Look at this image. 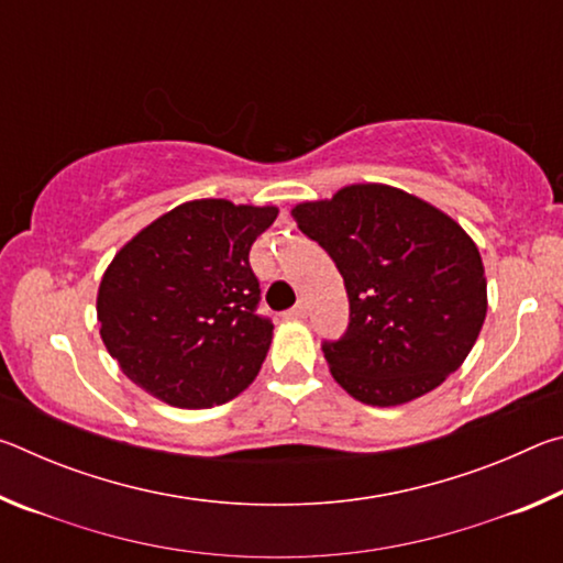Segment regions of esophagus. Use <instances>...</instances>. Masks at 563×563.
I'll return each mask as SVG.
<instances>
[{
    "instance_id": "esophagus-1",
    "label": "esophagus",
    "mask_w": 563,
    "mask_h": 563,
    "mask_svg": "<svg viewBox=\"0 0 563 563\" xmlns=\"http://www.w3.org/2000/svg\"><path fill=\"white\" fill-rule=\"evenodd\" d=\"M308 302L305 300H300L298 305H295V308H290L288 310V318H292V320H300V318H308Z\"/></svg>"
}]
</instances>
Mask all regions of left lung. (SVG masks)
<instances>
[{
    "mask_svg": "<svg viewBox=\"0 0 563 563\" xmlns=\"http://www.w3.org/2000/svg\"><path fill=\"white\" fill-rule=\"evenodd\" d=\"M345 280L350 322L322 342L332 377L373 407L440 387L487 318V278L470 235L440 208L383 184L292 208Z\"/></svg>",
    "mask_w": 563,
    "mask_h": 563,
    "instance_id": "1",
    "label": "left lung"
}]
</instances>
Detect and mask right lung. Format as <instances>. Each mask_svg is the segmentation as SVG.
Here are the masks:
<instances>
[{"label":"right lung","mask_w":563,"mask_h":563,"mask_svg":"<svg viewBox=\"0 0 563 563\" xmlns=\"http://www.w3.org/2000/svg\"><path fill=\"white\" fill-rule=\"evenodd\" d=\"M273 206L203 198L176 206L121 247L97 298L101 340L131 383L186 409L223 405L253 383L273 322L258 316L251 245Z\"/></svg>","instance_id":"right-lung-1"}]
</instances>
